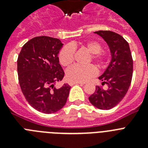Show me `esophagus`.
<instances>
[{
	"mask_svg": "<svg viewBox=\"0 0 148 148\" xmlns=\"http://www.w3.org/2000/svg\"><path fill=\"white\" fill-rule=\"evenodd\" d=\"M82 84V85L84 84V83H82V82H71V83H70V85L73 86L74 84Z\"/></svg>",
	"mask_w": 148,
	"mask_h": 148,
	"instance_id": "34e87169",
	"label": "esophagus"
}]
</instances>
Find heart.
Returning a JSON list of instances; mask_svg holds the SVG:
<instances>
[{"label":"heart","instance_id":"obj_1","mask_svg":"<svg viewBox=\"0 0 148 148\" xmlns=\"http://www.w3.org/2000/svg\"><path fill=\"white\" fill-rule=\"evenodd\" d=\"M84 47L89 53H92V60L99 67L104 66L106 61V55L101 51L102 47L100 43L95 40H90L84 44ZM75 44H72L71 45L64 46L61 49L58 57L60 63L63 66H70L73 62L75 57ZM96 73L97 70L93 65H74L66 70V76L69 82H85L95 75Z\"/></svg>","mask_w":148,"mask_h":148}]
</instances>
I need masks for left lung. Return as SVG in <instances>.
<instances>
[{"label":"left lung","mask_w":148,"mask_h":148,"mask_svg":"<svg viewBox=\"0 0 148 148\" xmlns=\"http://www.w3.org/2000/svg\"><path fill=\"white\" fill-rule=\"evenodd\" d=\"M110 50L111 61L104 73L99 77L107 90L96 86L95 91L89 97L90 103L100 110L114 108L126 95L133 76V58L127 41L121 35L112 31H97Z\"/></svg>","instance_id":"1"}]
</instances>
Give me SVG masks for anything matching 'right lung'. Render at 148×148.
Returning <instances> with one entry per match:
<instances>
[{"mask_svg":"<svg viewBox=\"0 0 148 148\" xmlns=\"http://www.w3.org/2000/svg\"><path fill=\"white\" fill-rule=\"evenodd\" d=\"M63 44L58 38L35 37L23 46L18 56V81L23 95L34 109L53 113L65 105L70 90L64 84L55 87L64 76L58 55Z\"/></svg>","mask_w":148,"mask_h":148,"instance_id":"add662e5","label":"right lung"}]
</instances>
